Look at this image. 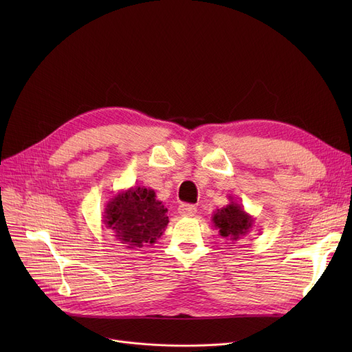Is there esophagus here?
<instances>
[{
	"label": "esophagus",
	"mask_w": 352,
	"mask_h": 352,
	"mask_svg": "<svg viewBox=\"0 0 352 352\" xmlns=\"http://www.w3.org/2000/svg\"><path fill=\"white\" fill-rule=\"evenodd\" d=\"M197 212V208L190 204H181L178 207V214L182 217H194Z\"/></svg>",
	"instance_id": "34e87169"
}]
</instances>
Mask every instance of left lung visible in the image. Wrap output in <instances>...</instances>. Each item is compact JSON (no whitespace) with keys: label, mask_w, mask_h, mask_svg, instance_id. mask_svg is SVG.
I'll list each match as a JSON object with an SVG mask.
<instances>
[{"label":"left lung","mask_w":352,"mask_h":352,"mask_svg":"<svg viewBox=\"0 0 352 352\" xmlns=\"http://www.w3.org/2000/svg\"><path fill=\"white\" fill-rule=\"evenodd\" d=\"M230 204L219 208L212 215V224L219 231V235L231 239V241H239L245 236L252 226L254 218L250 215L244 207L230 198Z\"/></svg>","instance_id":"1"}]
</instances>
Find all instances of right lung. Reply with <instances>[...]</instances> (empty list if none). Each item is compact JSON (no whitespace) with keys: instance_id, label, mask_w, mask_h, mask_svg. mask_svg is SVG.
<instances>
[{"instance_id":"right-lung-1","label":"right lung","mask_w":352,"mask_h":352,"mask_svg":"<svg viewBox=\"0 0 352 352\" xmlns=\"http://www.w3.org/2000/svg\"><path fill=\"white\" fill-rule=\"evenodd\" d=\"M155 191L131 187L109 198L104 210V224L128 250L155 244L168 226V217Z\"/></svg>"}]
</instances>
